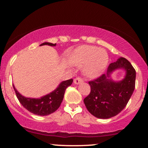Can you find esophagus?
Masks as SVG:
<instances>
[{"label": "esophagus", "mask_w": 148, "mask_h": 148, "mask_svg": "<svg viewBox=\"0 0 148 148\" xmlns=\"http://www.w3.org/2000/svg\"><path fill=\"white\" fill-rule=\"evenodd\" d=\"M83 81H84V79H83L81 77H80V76H79V77H76V79H74V83L75 84H79L80 83H82Z\"/></svg>", "instance_id": "esophagus-1"}]
</instances>
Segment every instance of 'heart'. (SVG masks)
I'll return each mask as SVG.
<instances>
[{"label": "heart", "mask_w": 148, "mask_h": 148, "mask_svg": "<svg viewBox=\"0 0 148 148\" xmlns=\"http://www.w3.org/2000/svg\"><path fill=\"white\" fill-rule=\"evenodd\" d=\"M74 64L85 67V74L91 78L98 76L106 67L108 54L105 51L93 46H84L76 51Z\"/></svg>", "instance_id": "obj_1"}]
</instances>
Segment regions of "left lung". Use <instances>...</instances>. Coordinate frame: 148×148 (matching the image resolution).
<instances>
[{
  "instance_id": "1",
  "label": "left lung",
  "mask_w": 148,
  "mask_h": 148,
  "mask_svg": "<svg viewBox=\"0 0 148 148\" xmlns=\"http://www.w3.org/2000/svg\"><path fill=\"white\" fill-rule=\"evenodd\" d=\"M126 70L123 81L114 82L107 79L116 69ZM90 92L84 101L88 111L96 118L108 119L120 113L127 106L133 94L136 84V70L125 58L109 64L106 75L102 74L88 82Z\"/></svg>"
}]
</instances>
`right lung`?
I'll list each match as a JSON object with an SVG mask.
<instances>
[{"instance_id":"obj_1","label":"right lung","mask_w":148,"mask_h":148,"mask_svg":"<svg viewBox=\"0 0 148 148\" xmlns=\"http://www.w3.org/2000/svg\"><path fill=\"white\" fill-rule=\"evenodd\" d=\"M42 45L56 46V44L45 42L40 46ZM72 82V79L62 81L55 90L40 99L25 97L19 94V92H18V91L15 89L14 85L13 88L16 93V97L25 109L35 115L45 116V115L51 114L60 107L61 102L63 99L66 88L71 86Z\"/></svg>"}]
</instances>
